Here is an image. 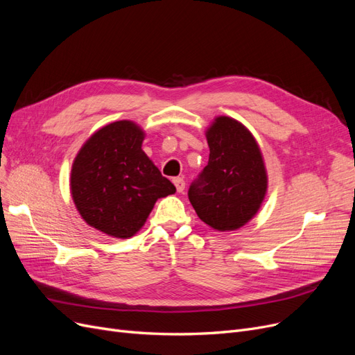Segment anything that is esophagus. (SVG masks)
Here are the masks:
<instances>
[{
	"mask_svg": "<svg viewBox=\"0 0 355 355\" xmlns=\"http://www.w3.org/2000/svg\"><path fill=\"white\" fill-rule=\"evenodd\" d=\"M173 182H174V186H175V189H177V191H178V193H182V191H184V189H186V181H184L181 177L174 178V180H173Z\"/></svg>",
	"mask_w": 355,
	"mask_h": 355,
	"instance_id": "obj_1",
	"label": "esophagus"
}]
</instances>
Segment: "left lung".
<instances>
[{
  "label": "left lung",
  "mask_w": 355,
  "mask_h": 355,
  "mask_svg": "<svg viewBox=\"0 0 355 355\" xmlns=\"http://www.w3.org/2000/svg\"><path fill=\"white\" fill-rule=\"evenodd\" d=\"M209 164L189 190L200 220L216 232L248 223L263 205L268 175L263 152L242 123L218 116L206 129Z\"/></svg>",
  "instance_id": "1"
}]
</instances>
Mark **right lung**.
<instances>
[{
    "label": "right lung",
    "instance_id": "right-lung-1",
    "mask_svg": "<svg viewBox=\"0 0 355 355\" xmlns=\"http://www.w3.org/2000/svg\"><path fill=\"white\" fill-rule=\"evenodd\" d=\"M145 130L117 120L92 133L73 158L69 190L84 222L117 239L145 225L157 200L175 193L142 149Z\"/></svg>",
    "mask_w": 355,
    "mask_h": 355
}]
</instances>
